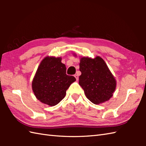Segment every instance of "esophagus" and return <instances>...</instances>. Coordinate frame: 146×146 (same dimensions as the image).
<instances>
[{
  "instance_id": "34e87169",
  "label": "esophagus",
  "mask_w": 146,
  "mask_h": 146,
  "mask_svg": "<svg viewBox=\"0 0 146 146\" xmlns=\"http://www.w3.org/2000/svg\"><path fill=\"white\" fill-rule=\"evenodd\" d=\"M75 77L76 80H77V81H78V78H79V77H78V75H77V74H76V75H75Z\"/></svg>"
}]
</instances>
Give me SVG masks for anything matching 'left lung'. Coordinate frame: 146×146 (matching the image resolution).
Segmentation results:
<instances>
[{
	"instance_id": "obj_1",
	"label": "left lung",
	"mask_w": 146,
	"mask_h": 146,
	"mask_svg": "<svg viewBox=\"0 0 146 146\" xmlns=\"http://www.w3.org/2000/svg\"><path fill=\"white\" fill-rule=\"evenodd\" d=\"M79 85L86 98L94 104L108 101L116 88V80L104 60L100 56L80 58Z\"/></svg>"
}]
</instances>
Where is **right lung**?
I'll use <instances>...</instances> for the list:
<instances>
[{
	"label": "right lung",
	"mask_w": 146,
	"mask_h": 146,
	"mask_svg": "<svg viewBox=\"0 0 146 146\" xmlns=\"http://www.w3.org/2000/svg\"><path fill=\"white\" fill-rule=\"evenodd\" d=\"M66 73L61 58L43 59L32 82L33 91L38 100L49 106H54L63 100L70 85L76 81L75 77Z\"/></svg>",
	"instance_id": "1"
}]
</instances>
